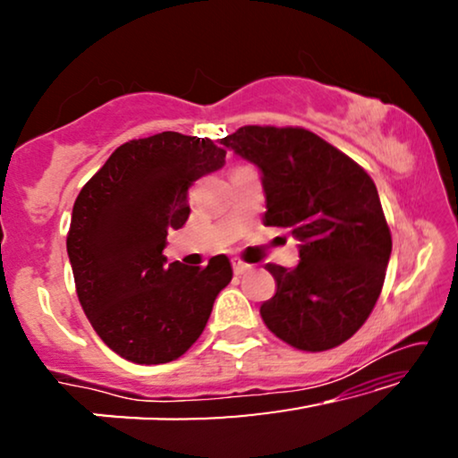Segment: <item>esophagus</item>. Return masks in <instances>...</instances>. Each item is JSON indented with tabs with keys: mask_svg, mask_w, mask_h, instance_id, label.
<instances>
[{
	"mask_svg": "<svg viewBox=\"0 0 458 458\" xmlns=\"http://www.w3.org/2000/svg\"><path fill=\"white\" fill-rule=\"evenodd\" d=\"M231 265H233V273H235V275H243V273H248L250 268H252V265H248V262H243V260H240V259L231 260Z\"/></svg>",
	"mask_w": 458,
	"mask_h": 458,
	"instance_id": "34e87169",
	"label": "esophagus"
}]
</instances>
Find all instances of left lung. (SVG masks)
<instances>
[{"instance_id":"8db88e82","label":"left lung","mask_w":458,"mask_h":458,"mask_svg":"<svg viewBox=\"0 0 458 458\" xmlns=\"http://www.w3.org/2000/svg\"><path fill=\"white\" fill-rule=\"evenodd\" d=\"M221 143L259 166L265 225L290 229L300 242L296 268L267 265L277 292L260 306L262 321L306 352L340 346L371 315L392 254L373 179L300 127L248 124Z\"/></svg>"}]
</instances>
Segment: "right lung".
<instances>
[{
    "label": "right lung",
    "instance_id": "1",
    "mask_svg": "<svg viewBox=\"0 0 458 458\" xmlns=\"http://www.w3.org/2000/svg\"><path fill=\"white\" fill-rule=\"evenodd\" d=\"M223 165L210 140L165 131L116 148L77 196L66 237L77 296L123 359L160 365L185 354L233 277L225 254L206 267L166 265L162 254L190 216V185Z\"/></svg>",
    "mask_w": 458,
    "mask_h": 458
}]
</instances>
